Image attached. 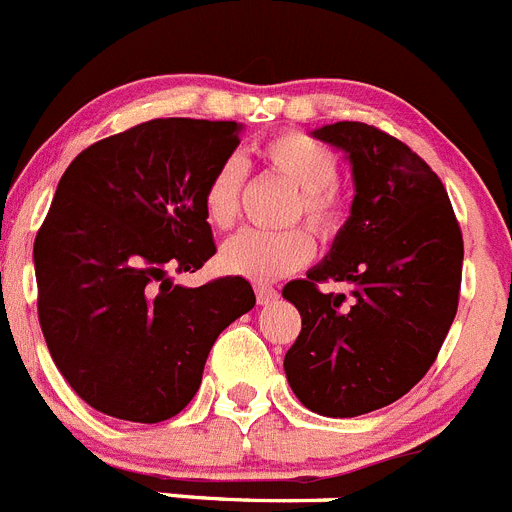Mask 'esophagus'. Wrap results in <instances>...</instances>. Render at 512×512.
<instances>
[{"instance_id": "34e87169", "label": "esophagus", "mask_w": 512, "mask_h": 512, "mask_svg": "<svg viewBox=\"0 0 512 512\" xmlns=\"http://www.w3.org/2000/svg\"><path fill=\"white\" fill-rule=\"evenodd\" d=\"M255 296L260 306H270V303L278 301V290L273 285H255Z\"/></svg>"}]
</instances>
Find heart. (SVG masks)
I'll list each match as a JSON object with an SVG mask.
<instances>
[{
    "instance_id": "b5f03b06",
    "label": "heart",
    "mask_w": 512,
    "mask_h": 512,
    "mask_svg": "<svg viewBox=\"0 0 512 512\" xmlns=\"http://www.w3.org/2000/svg\"><path fill=\"white\" fill-rule=\"evenodd\" d=\"M262 165L296 188L290 216L306 219L308 227L321 237H329L344 219L342 193L336 188L339 158L324 142L306 132H278L257 147ZM245 186V165L237 155H229L211 170L201 193L206 222L216 229H229L237 222L239 196ZM313 257V239L306 229L260 232L242 229L227 239L219 252V262L229 275H239L252 283H273L296 273Z\"/></svg>"
}]
</instances>
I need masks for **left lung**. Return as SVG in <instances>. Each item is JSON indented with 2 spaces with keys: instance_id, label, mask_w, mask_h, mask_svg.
Returning a JSON list of instances; mask_svg holds the SVG:
<instances>
[{
  "instance_id": "left-lung-1",
  "label": "left lung",
  "mask_w": 512,
  "mask_h": 512,
  "mask_svg": "<svg viewBox=\"0 0 512 512\" xmlns=\"http://www.w3.org/2000/svg\"><path fill=\"white\" fill-rule=\"evenodd\" d=\"M313 137L347 153L354 201L329 255L283 288L301 313L283 367L306 408L354 418L403 398L434 365L457 316L464 242L444 183L411 147L365 122ZM329 279L353 285L352 307L320 293Z\"/></svg>"
}]
</instances>
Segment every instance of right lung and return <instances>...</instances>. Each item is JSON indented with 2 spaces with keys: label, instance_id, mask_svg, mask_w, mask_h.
<instances>
[{
  "label": "right lung",
  "instance_id": "right-lung-1",
  "mask_svg": "<svg viewBox=\"0 0 512 512\" xmlns=\"http://www.w3.org/2000/svg\"><path fill=\"white\" fill-rule=\"evenodd\" d=\"M237 122L150 119L78 153L35 237L38 316L55 367L91 408L160 423L196 395L206 357L255 306L239 275L176 285L216 252L201 193Z\"/></svg>",
  "mask_w": 512,
  "mask_h": 512
}]
</instances>
